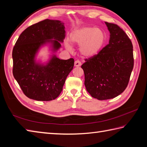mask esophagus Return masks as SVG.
<instances>
[{
	"mask_svg": "<svg viewBox=\"0 0 147 147\" xmlns=\"http://www.w3.org/2000/svg\"><path fill=\"white\" fill-rule=\"evenodd\" d=\"M81 65V63L80 62V61L79 60H77L74 62V66L76 67H79Z\"/></svg>",
	"mask_w": 147,
	"mask_h": 147,
	"instance_id": "obj_1",
	"label": "esophagus"
}]
</instances>
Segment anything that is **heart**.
<instances>
[{"label": "heart", "instance_id": "b5f03b06", "mask_svg": "<svg viewBox=\"0 0 147 147\" xmlns=\"http://www.w3.org/2000/svg\"><path fill=\"white\" fill-rule=\"evenodd\" d=\"M71 42L80 47L82 55L91 57L97 55L103 49L107 40L105 33L100 29L93 27H82L76 29L71 34ZM66 47L70 49L69 43H66Z\"/></svg>", "mask_w": 147, "mask_h": 147}]
</instances>
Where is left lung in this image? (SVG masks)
Listing matches in <instances>:
<instances>
[{"label": "left lung", "instance_id": "left-lung-1", "mask_svg": "<svg viewBox=\"0 0 147 147\" xmlns=\"http://www.w3.org/2000/svg\"><path fill=\"white\" fill-rule=\"evenodd\" d=\"M105 24L110 33L109 44L81 66L87 91L99 100L115 98L125 91L134 64L133 45L127 34L115 24Z\"/></svg>", "mask_w": 147, "mask_h": 147}]
</instances>
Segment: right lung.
<instances>
[{
	"label": "right lung",
	"instance_id": "obj_1",
	"mask_svg": "<svg viewBox=\"0 0 147 147\" xmlns=\"http://www.w3.org/2000/svg\"><path fill=\"white\" fill-rule=\"evenodd\" d=\"M64 37L63 23L49 19L28 27L19 36L12 51V73L27 97L48 101L59 96L73 69L74 59H60L54 56L43 65L36 63L34 58L39 47L47 42L52 44L54 50L59 49Z\"/></svg>",
	"mask_w": 147,
	"mask_h": 147
}]
</instances>
